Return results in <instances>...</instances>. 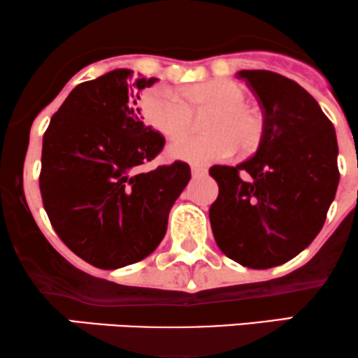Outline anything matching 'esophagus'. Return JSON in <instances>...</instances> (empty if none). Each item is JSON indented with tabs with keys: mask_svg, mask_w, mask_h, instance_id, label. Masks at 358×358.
I'll return each instance as SVG.
<instances>
[{
	"mask_svg": "<svg viewBox=\"0 0 358 358\" xmlns=\"http://www.w3.org/2000/svg\"><path fill=\"white\" fill-rule=\"evenodd\" d=\"M191 172L194 178H199V176H206L208 174V167L204 166H192L191 167Z\"/></svg>",
	"mask_w": 358,
	"mask_h": 358,
	"instance_id": "34e87169",
	"label": "esophagus"
}]
</instances>
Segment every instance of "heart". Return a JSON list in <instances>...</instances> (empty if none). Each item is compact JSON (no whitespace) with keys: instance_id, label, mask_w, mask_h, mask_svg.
Instances as JSON below:
<instances>
[{"instance_id":"b5f03b06","label":"heart","mask_w":358,"mask_h":358,"mask_svg":"<svg viewBox=\"0 0 358 358\" xmlns=\"http://www.w3.org/2000/svg\"><path fill=\"white\" fill-rule=\"evenodd\" d=\"M247 92L228 79L189 84L182 96L167 86H154L142 96L143 120L160 135L179 136L192 125V111H211L204 122L206 135H184L167 148L176 160L206 166L255 150L264 135V120L255 108L245 103Z\"/></svg>"}]
</instances>
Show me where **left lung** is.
<instances>
[{
    "instance_id": "obj_1",
    "label": "left lung",
    "mask_w": 358,
    "mask_h": 358,
    "mask_svg": "<svg viewBox=\"0 0 358 358\" xmlns=\"http://www.w3.org/2000/svg\"><path fill=\"white\" fill-rule=\"evenodd\" d=\"M236 76L262 108L264 135L254 157L210 169L220 187L211 230L231 260L271 268L303 252L323 228L340 180L338 143L328 116L298 83L271 71Z\"/></svg>"
}]
</instances>
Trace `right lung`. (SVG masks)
I'll return each instance as SVG.
<instances>
[{
	"mask_svg": "<svg viewBox=\"0 0 358 358\" xmlns=\"http://www.w3.org/2000/svg\"><path fill=\"white\" fill-rule=\"evenodd\" d=\"M115 69L71 91L43 134L40 192L59 238L91 266L120 268L162 242L172 204L191 179L176 160L150 172L166 138L145 127L140 91L157 79Z\"/></svg>",
	"mask_w": 358,
	"mask_h": 358,
	"instance_id": "obj_1",
	"label": "right lung"
}]
</instances>
